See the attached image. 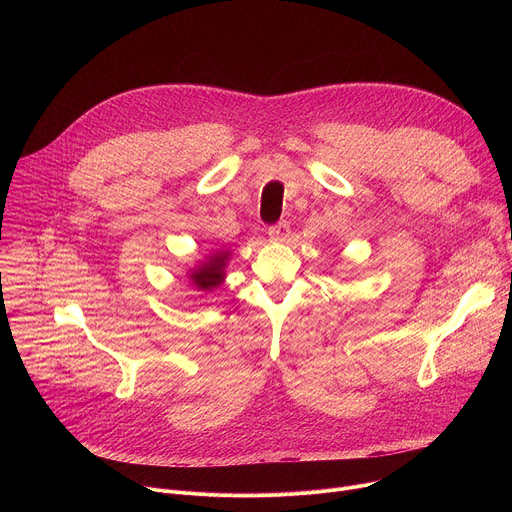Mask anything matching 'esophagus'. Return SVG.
Instances as JSON below:
<instances>
[{
	"label": "esophagus",
	"mask_w": 512,
	"mask_h": 512,
	"mask_svg": "<svg viewBox=\"0 0 512 512\" xmlns=\"http://www.w3.org/2000/svg\"><path fill=\"white\" fill-rule=\"evenodd\" d=\"M267 235H269L271 241H285L289 237V225L285 221H281V223L269 227Z\"/></svg>",
	"instance_id": "1"
}]
</instances>
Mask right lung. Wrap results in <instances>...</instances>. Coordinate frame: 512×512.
<instances>
[{
    "label": "right lung",
    "instance_id": "obj_1",
    "mask_svg": "<svg viewBox=\"0 0 512 512\" xmlns=\"http://www.w3.org/2000/svg\"><path fill=\"white\" fill-rule=\"evenodd\" d=\"M229 261V251L212 253L206 261H202L198 267L190 269V281L202 291H212L225 281V267Z\"/></svg>",
    "mask_w": 512,
    "mask_h": 512
}]
</instances>
